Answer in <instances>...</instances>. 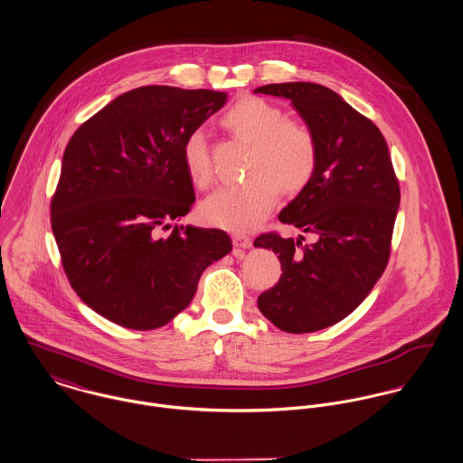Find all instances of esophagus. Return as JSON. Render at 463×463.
Returning <instances> with one entry per match:
<instances>
[{
    "instance_id": "34e87169",
    "label": "esophagus",
    "mask_w": 463,
    "mask_h": 463,
    "mask_svg": "<svg viewBox=\"0 0 463 463\" xmlns=\"http://www.w3.org/2000/svg\"><path fill=\"white\" fill-rule=\"evenodd\" d=\"M232 243L238 249H250L252 247V238L249 234H243V232H234L232 234Z\"/></svg>"
}]
</instances>
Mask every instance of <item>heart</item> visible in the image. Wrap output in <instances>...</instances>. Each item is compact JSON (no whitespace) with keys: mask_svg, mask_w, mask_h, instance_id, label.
I'll return each instance as SVG.
<instances>
[{"mask_svg":"<svg viewBox=\"0 0 463 463\" xmlns=\"http://www.w3.org/2000/svg\"><path fill=\"white\" fill-rule=\"evenodd\" d=\"M222 124L250 146L245 166L249 179L213 192L201 204V216L209 225L229 231L254 229L275 207L280 192L295 195L307 188L319 165V142L307 122L288 118L280 106L256 96L232 104ZM183 163L197 188L213 183V159L201 131L186 137Z\"/></svg>","mask_w":463,"mask_h":463,"instance_id":"obj_1","label":"heart"}]
</instances>
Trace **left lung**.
Returning <instances> with one entry per match:
<instances>
[{"mask_svg":"<svg viewBox=\"0 0 463 463\" xmlns=\"http://www.w3.org/2000/svg\"><path fill=\"white\" fill-rule=\"evenodd\" d=\"M289 99L314 129L319 165L307 188L279 214L317 240L257 236L279 254L282 275L257 298L277 328L308 334L352 314L385 271L391 256L400 183L387 142L371 118L317 83H271L256 89Z\"/></svg>","mask_w":463,"mask_h":463,"instance_id":"left-lung-1","label":"left lung"}]
</instances>
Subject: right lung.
I'll use <instances>...</instances> for the list:
<instances>
[{"mask_svg": "<svg viewBox=\"0 0 463 463\" xmlns=\"http://www.w3.org/2000/svg\"><path fill=\"white\" fill-rule=\"evenodd\" d=\"M223 92L149 85L106 104L71 137L52 199V229L76 295L133 330L190 306L207 266L232 250L220 229L174 223L195 203L183 144Z\"/></svg>", "mask_w": 463, "mask_h": 463, "instance_id": "add662e5", "label": "right lung"}]
</instances>
